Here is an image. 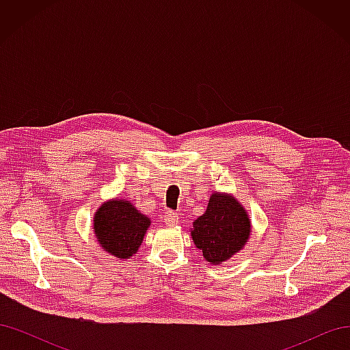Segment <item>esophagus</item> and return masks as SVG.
I'll list each match as a JSON object with an SVG mask.
<instances>
[{
  "mask_svg": "<svg viewBox=\"0 0 350 350\" xmlns=\"http://www.w3.org/2000/svg\"><path fill=\"white\" fill-rule=\"evenodd\" d=\"M163 221L167 226H175L178 224V215L174 211H166L163 216Z\"/></svg>",
  "mask_w": 350,
  "mask_h": 350,
  "instance_id": "esophagus-1",
  "label": "esophagus"
}]
</instances>
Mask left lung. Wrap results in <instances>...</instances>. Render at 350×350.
Returning a JSON list of instances; mask_svg holds the SVG:
<instances>
[{
    "instance_id": "obj_1",
    "label": "left lung",
    "mask_w": 350,
    "mask_h": 350,
    "mask_svg": "<svg viewBox=\"0 0 350 350\" xmlns=\"http://www.w3.org/2000/svg\"><path fill=\"white\" fill-rule=\"evenodd\" d=\"M251 220L237 197L228 193H213L207 208L194 220L191 238L210 264H221L235 256L248 242Z\"/></svg>"
}]
</instances>
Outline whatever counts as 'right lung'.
<instances>
[{
  "mask_svg": "<svg viewBox=\"0 0 350 350\" xmlns=\"http://www.w3.org/2000/svg\"><path fill=\"white\" fill-rule=\"evenodd\" d=\"M152 220L142 215L131 201L112 198L94 211L93 230L102 250L126 260L139 251Z\"/></svg>",
  "mask_w": 350,
  "mask_h": 350,
  "instance_id": "obj_1",
  "label": "right lung"
}]
</instances>
